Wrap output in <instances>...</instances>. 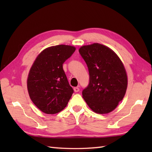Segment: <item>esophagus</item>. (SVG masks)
I'll return each mask as SVG.
<instances>
[{"instance_id": "1", "label": "esophagus", "mask_w": 152, "mask_h": 152, "mask_svg": "<svg viewBox=\"0 0 152 152\" xmlns=\"http://www.w3.org/2000/svg\"><path fill=\"white\" fill-rule=\"evenodd\" d=\"M74 91H75L76 93L80 91V89L78 88H77V87H76V88H74Z\"/></svg>"}]
</instances>
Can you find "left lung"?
Wrapping results in <instances>:
<instances>
[{
  "instance_id": "obj_1",
  "label": "left lung",
  "mask_w": 152,
  "mask_h": 152,
  "mask_svg": "<svg viewBox=\"0 0 152 152\" xmlns=\"http://www.w3.org/2000/svg\"><path fill=\"white\" fill-rule=\"evenodd\" d=\"M88 65L89 83L82 96L92 110L99 114L112 112L124 99L127 75L122 61L110 48L99 43L80 48Z\"/></svg>"
}]
</instances>
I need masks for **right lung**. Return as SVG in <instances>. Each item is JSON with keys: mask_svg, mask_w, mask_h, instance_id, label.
Segmentation results:
<instances>
[{"mask_svg": "<svg viewBox=\"0 0 152 152\" xmlns=\"http://www.w3.org/2000/svg\"><path fill=\"white\" fill-rule=\"evenodd\" d=\"M69 45L48 47L38 55L27 77L31 101L45 114H54L66 107L74 92L63 64L75 51Z\"/></svg>", "mask_w": 152, "mask_h": 152, "instance_id": "right-lung-1", "label": "right lung"}]
</instances>
